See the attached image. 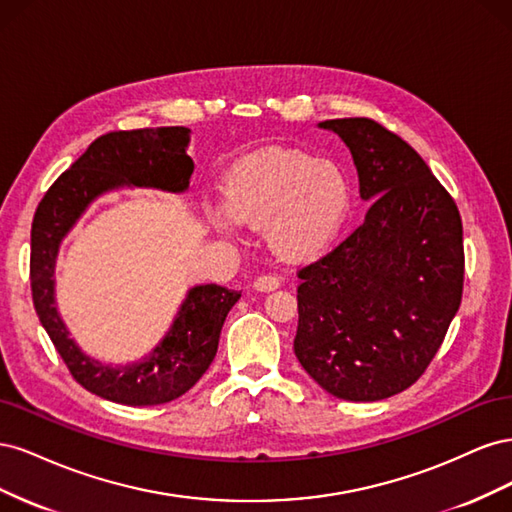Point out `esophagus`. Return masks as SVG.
Returning <instances> with one entry per match:
<instances>
[{
    "instance_id": "34e87169",
    "label": "esophagus",
    "mask_w": 512,
    "mask_h": 512,
    "mask_svg": "<svg viewBox=\"0 0 512 512\" xmlns=\"http://www.w3.org/2000/svg\"><path fill=\"white\" fill-rule=\"evenodd\" d=\"M280 277H275V275H260L258 280L254 282V290H258V292H271V290H277L280 288Z\"/></svg>"
}]
</instances>
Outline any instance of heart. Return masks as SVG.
<instances>
[{
  "instance_id": "b5f03b06",
  "label": "heart",
  "mask_w": 512,
  "mask_h": 512,
  "mask_svg": "<svg viewBox=\"0 0 512 512\" xmlns=\"http://www.w3.org/2000/svg\"><path fill=\"white\" fill-rule=\"evenodd\" d=\"M224 226H265L286 258H312L337 239L352 209V185L333 160L299 149H265L228 170Z\"/></svg>"
}]
</instances>
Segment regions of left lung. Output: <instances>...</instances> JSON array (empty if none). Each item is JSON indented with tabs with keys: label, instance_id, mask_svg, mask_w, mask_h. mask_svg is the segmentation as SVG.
<instances>
[{
	"label": "left lung",
	"instance_id": "8db88e82",
	"mask_svg": "<svg viewBox=\"0 0 512 512\" xmlns=\"http://www.w3.org/2000/svg\"><path fill=\"white\" fill-rule=\"evenodd\" d=\"M352 153L365 222L299 271L294 354L324 391L380 401L421 378L463 290L455 200L401 138L365 117L327 119Z\"/></svg>",
	"mask_w": 512,
	"mask_h": 512
}]
</instances>
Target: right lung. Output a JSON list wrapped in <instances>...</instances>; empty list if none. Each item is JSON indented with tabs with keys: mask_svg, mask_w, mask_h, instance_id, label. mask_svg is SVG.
<instances>
[{
	"mask_svg": "<svg viewBox=\"0 0 512 512\" xmlns=\"http://www.w3.org/2000/svg\"><path fill=\"white\" fill-rule=\"evenodd\" d=\"M190 128H143L96 138L83 156L44 194L32 224V294L44 331L74 380L89 393L123 406H158L188 393L218 352L220 333L239 290L198 284L185 292L168 333L143 359L111 365L81 350L55 301V267L61 241L100 196L121 188L183 194L194 162Z\"/></svg>",
	"mask_w": 512,
	"mask_h": 512,
	"instance_id": "obj_1",
	"label": "right lung"
}]
</instances>
